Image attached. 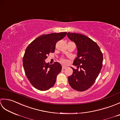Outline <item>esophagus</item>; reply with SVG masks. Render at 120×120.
<instances>
[{
    "instance_id": "34e87169",
    "label": "esophagus",
    "mask_w": 120,
    "mask_h": 120,
    "mask_svg": "<svg viewBox=\"0 0 120 120\" xmlns=\"http://www.w3.org/2000/svg\"><path fill=\"white\" fill-rule=\"evenodd\" d=\"M62 69H65V68H67V67H64V66H62Z\"/></svg>"
}]
</instances>
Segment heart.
<instances>
[{
    "mask_svg": "<svg viewBox=\"0 0 120 120\" xmlns=\"http://www.w3.org/2000/svg\"><path fill=\"white\" fill-rule=\"evenodd\" d=\"M61 62H63V63H67V60H65V59H62Z\"/></svg>",
    "mask_w": 120,
    "mask_h": 120,
    "instance_id": "b5f03b06",
    "label": "heart"
}]
</instances>
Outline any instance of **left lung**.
Returning <instances> with one entry per match:
<instances>
[{
	"label": "left lung",
	"instance_id": "left-lung-1",
	"mask_svg": "<svg viewBox=\"0 0 120 120\" xmlns=\"http://www.w3.org/2000/svg\"><path fill=\"white\" fill-rule=\"evenodd\" d=\"M67 35L75 43L77 50V57L73 65L78 68L71 67L73 73L68 77V83L74 90L86 91L93 85L98 77L103 65V53L98 45L86 35L70 32Z\"/></svg>",
	"mask_w": 120,
	"mask_h": 120
}]
</instances>
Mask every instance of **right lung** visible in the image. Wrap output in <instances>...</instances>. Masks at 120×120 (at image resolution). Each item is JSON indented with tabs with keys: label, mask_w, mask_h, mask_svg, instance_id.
I'll return each mask as SVG.
<instances>
[{
	"label": "right lung",
	"mask_w": 120,
	"mask_h": 120,
	"mask_svg": "<svg viewBox=\"0 0 120 120\" xmlns=\"http://www.w3.org/2000/svg\"><path fill=\"white\" fill-rule=\"evenodd\" d=\"M67 32L42 35L30 43L25 50L22 61L27 78L38 90L45 91L54 86L56 78L62 69L59 63L50 64L45 62L50 52H54L56 44Z\"/></svg>",
	"instance_id": "obj_1"
}]
</instances>
